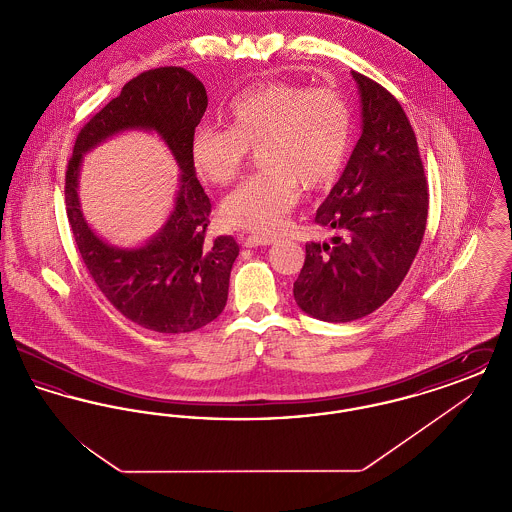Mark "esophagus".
<instances>
[{
  "label": "esophagus",
  "instance_id": "esophagus-1",
  "mask_svg": "<svg viewBox=\"0 0 512 512\" xmlns=\"http://www.w3.org/2000/svg\"><path fill=\"white\" fill-rule=\"evenodd\" d=\"M276 242V238H272V236H245L244 240H242V244L245 247H259V245H270Z\"/></svg>",
  "mask_w": 512,
  "mask_h": 512
}]
</instances>
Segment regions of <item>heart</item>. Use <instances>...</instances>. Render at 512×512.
I'll return each mask as SVG.
<instances>
[{
  "label": "heart",
  "instance_id": "obj_1",
  "mask_svg": "<svg viewBox=\"0 0 512 512\" xmlns=\"http://www.w3.org/2000/svg\"><path fill=\"white\" fill-rule=\"evenodd\" d=\"M219 128H199L190 144L197 176L211 186L232 184L257 151L261 172L222 201L230 226L272 234L301 197L340 176L353 136V111L338 88H307L274 80L249 88L222 109Z\"/></svg>",
  "mask_w": 512,
  "mask_h": 512
}]
</instances>
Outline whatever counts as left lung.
I'll use <instances>...</instances> for the list:
<instances>
[{
    "instance_id": "left-lung-1",
    "label": "left lung",
    "mask_w": 512,
    "mask_h": 512,
    "mask_svg": "<svg viewBox=\"0 0 512 512\" xmlns=\"http://www.w3.org/2000/svg\"><path fill=\"white\" fill-rule=\"evenodd\" d=\"M363 134L315 222L332 244L305 245L293 282L301 311L326 322H351L382 307L413 265L428 219V182L413 126L390 92L355 73Z\"/></svg>"
}]
</instances>
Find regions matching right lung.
Returning <instances> with one entry per match:
<instances>
[{
	"mask_svg": "<svg viewBox=\"0 0 512 512\" xmlns=\"http://www.w3.org/2000/svg\"><path fill=\"white\" fill-rule=\"evenodd\" d=\"M205 109V86L190 71L159 67L138 74L124 84L121 96L80 128L65 174L67 217L84 267L122 317L161 334L194 332L219 317L240 253L232 236L207 238L211 199L195 178L190 157L195 126ZM128 127L155 129L183 171L172 217L138 250H119L99 241L81 217L75 192L81 155Z\"/></svg>",
	"mask_w": 512,
	"mask_h": 512,
	"instance_id": "right-lung-1",
	"label": "right lung"
}]
</instances>
